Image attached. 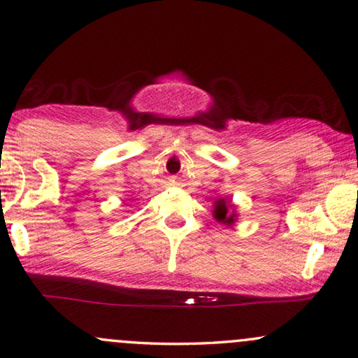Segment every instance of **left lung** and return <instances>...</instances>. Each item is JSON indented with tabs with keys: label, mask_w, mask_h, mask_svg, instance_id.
I'll use <instances>...</instances> for the list:
<instances>
[{
	"label": "left lung",
	"mask_w": 358,
	"mask_h": 358,
	"mask_svg": "<svg viewBox=\"0 0 358 358\" xmlns=\"http://www.w3.org/2000/svg\"><path fill=\"white\" fill-rule=\"evenodd\" d=\"M213 206H215L213 216L217 222H222V224H227V226L234 224L237 215H236L234 206L231 205V201H227L226 199H220L215 201Z\"/></svg>",
	"instance_id": "8db88e82"
}]
</instances>
